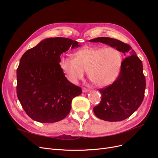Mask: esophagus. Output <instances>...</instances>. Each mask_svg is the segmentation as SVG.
Here are the masks:
<instances>
[{
    "mask_svg": "<svg viewBox=\"0 0 158 158\" xmlns=\"http://www.w3.org/2000/svg\"><path fill=\"white\" fill-rule=\"evenodd\" d=\"M88 91H89V89H88V88H82V92L83 93L87 92H88Z\"/></svg>",
    "mask_w": 158,
    "mask_h": 158,
    "instance_id": "1",
    "label": "esophagus"
}]
</instances>
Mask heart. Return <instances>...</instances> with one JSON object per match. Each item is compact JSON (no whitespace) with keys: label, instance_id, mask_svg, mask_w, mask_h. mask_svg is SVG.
<instances>
[{"label":"heart","instance_id":"heart-1","mask_svg":"<svg viewBox=\"0 0 158 158\" xmlns=\"http://www.w3.org/2000/svg\"><path fill=\"white\" fill-rule=\"evenodd\" d=\"M123 64L121 51L115 47L85 46L76 51L73 57L62 56L60 67L70 82L82 80L85 72L95 86L102 88L112 84L120 73Z\"/></svg>","mask_w":158,"mask_h":158}]
</instances>
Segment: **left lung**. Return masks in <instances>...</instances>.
<instances>
[{"label":"left lung","mask_w":158,"mask_h":158,"mask_svg":"<svg viewBox=\"0 0 158 158\" xmlns=\"http://www.w3.org/2000/svg\"><path fill=\"white\" fill-rule=\"evenodd\" d=\"M89 41L107 44L128 56L123 60L120 73L113 83L99 89L102 100L94 107L95 115L102 120L110 122L125 120L136 111L144 98L146 78L142 61L132 47L121 41L101 37Z\"/></svg>","instance_id":"left-lung-1"}]
</instances>
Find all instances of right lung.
Masks as SVG:
<instances>
[{"label": "right lung", "instance_id": "right-lung-1", "mask_svg": "<svg viewBox=\"0 0 158 158\" xmlns=\"http://www.w3.org/2000/svg\"><path fill=\"white\" fill-rule=\"evenodd\" d=\"M78 43L65 37L48 38L27 50L17 69L16 93L26 114L40 123L64 118L73 99L82 89L69 81L60 67V55Z\"/></svg>", "mask_w": 158, "mask_h": 158}]
</instances>
